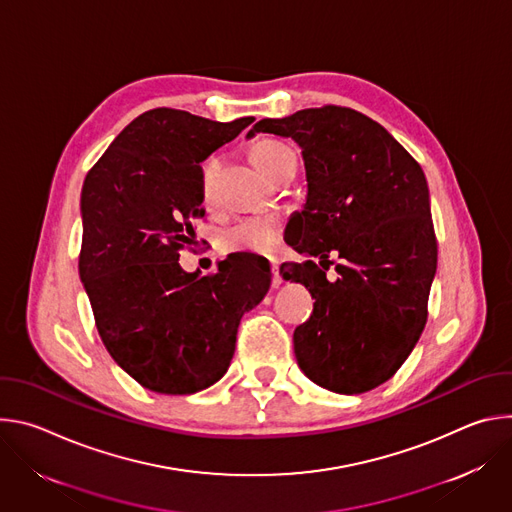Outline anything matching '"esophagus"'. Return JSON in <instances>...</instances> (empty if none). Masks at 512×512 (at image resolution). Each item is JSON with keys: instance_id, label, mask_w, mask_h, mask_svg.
I'll return each mask as SVG.
<instances>
[{"instance_id": "34e87169", "label": "esophagus", "mask_w": 512, "mask_h": 512, "mask_svg": "<svg viewBox=\"0 0 512 512\" xmlns=\"http://www.w3.org/2000/svg\"><path fill=\"white\" fill-rule=\"evenodd\" d=\"M271 273H273V279H271V287H279L281 285V275H279V263L275 259H271Z\"/></svg>"}]
</instances>
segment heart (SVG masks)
Returning <instances> with one entry per match:
<instances>
[{
    "label": "heart",
    "mask_w": 512,
    "mask_h": 512,
    "mask_svg": "<svg viewBox=\"0 0 512 512\" xmlns=\"http://www.w3.org/2000/svg\"><path fill=\"white\" fill-rule=\"evenodd\" d=\"M253 164L271 178L287 162H294L296 154L281 141L263 139L257 141L251 150ZM218 172V160L208 158L202 166V194L204 198L212 196L214 178ZM281 223L273 216H255L233 225L223 233V249L229 253H269L279 237Z\"/></svg>",
    "instance_id": "1"
}]
</instances>
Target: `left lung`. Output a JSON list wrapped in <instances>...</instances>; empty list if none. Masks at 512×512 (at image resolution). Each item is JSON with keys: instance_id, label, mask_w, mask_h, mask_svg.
<instances>
[{"instance_id": "obj_1", "label": "left lung", "mask_w": 512, "mask_h": 512, "mask_svg": "<svg viewBox=\"0 0 512 512\" xmlns=\"http://www.w3.org/2000/svg\"><path fill=\"white\" fill-rule=\"evenodd\" d=\"M255 133L294 139L306 168L289 245L308 261L279 269L316 300L294 332L300 369L340 395L371 391L397 373L427 320L437 243L425 174L383 125L346 107L261 119L247 137ZM330 252L343 259L334 282L323 271Z\"/></svg>"}]
</instances>
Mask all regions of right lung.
Returning a JSON list of instances; mask_svg holds the SVG:
<instances>
[{
    "label": "right lung",
    "instance_id": "1",
    "mask_svg": "<svg viewBox=\"0 0 512 512\" xmlns=\"http://www.w3.org/2000/svg\"><path fill=\"white\" fill-rule=\"evenodd\" d=\"M253 121L145 111L85 178L79 275L105 348L154 393L192 395L223 379L243 314L269 291L259 255H229L214 275L178 263L204 216L200 162Z\"/></svg>",
    "mask_w": 512,
    "mask_h": 512
}]
</instances>
